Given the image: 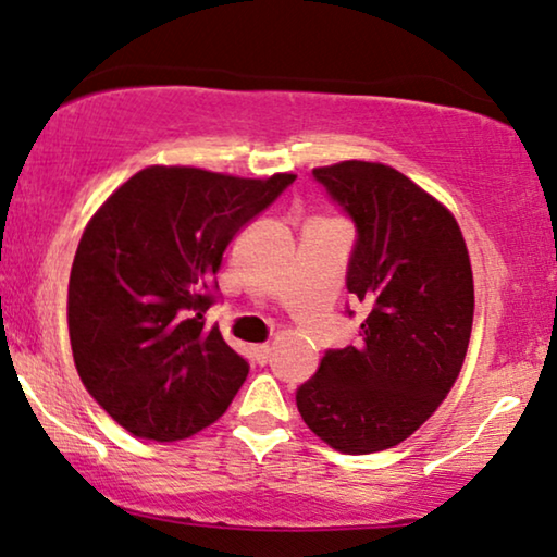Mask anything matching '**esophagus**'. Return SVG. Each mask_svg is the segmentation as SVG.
I'll return each mask as SVG.
<instances>
[{
	"instance_id": "obj_1",
	"label": "esophagus",
	"mask_w": 557,
	"mask_h": 557,
	"mask_svg": "<svg viewBox=\"0 0 557 557\" xmlns=\"http://www.w3.org/2000/svg\"><path fill=\"white\" fill-rule=\"evenodd\" d=\"M251 356L253 361L259 366H267L271 361V346L269 344H261V346H253L251 348Z\"/></svg>"
}]
</instances>
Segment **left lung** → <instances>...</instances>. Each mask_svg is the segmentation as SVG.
Wrapping results in <instances>:
<instances>
[{
    "mask_svg": "<svg viewBox=\"0 0 557 557\" xmlns=\"http://www.w3.org/2000/svg\"><path fill=\"white\" fill-rule=\"evenodd\" d=\"M313 178L356 226L346 288L366 319L356 346L323 354L296 406L331 448L363 456L398 446L448 396L473 329V271L450 211L400 171L341 161Z\"/></svg>",
    "mask_w": 557,
    "mask_h": 557,
    "instance_id": "obj_1",
    "label": "left lung"
}]
</instances>
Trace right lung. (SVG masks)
Wrapping results in <instances>:
<instances>
[{
  "instance_id": "right-lung-1",
  "label": "right lung",
  "mask_w": 557,
  "mask_h": 557,
  "mask_svg": "<svg viewBox=\"0 0 557 557\" xmlns=\"http://www.w3.org/2000/svg\"><path fill=\"white\" fill-rule=\"evenodd\" d=\"M296 182L151 166L109 196L76 249L66 321L94 400L139 438H189L249 375L203 313L226 246Z\"/></svg>"
}]
</instances>
